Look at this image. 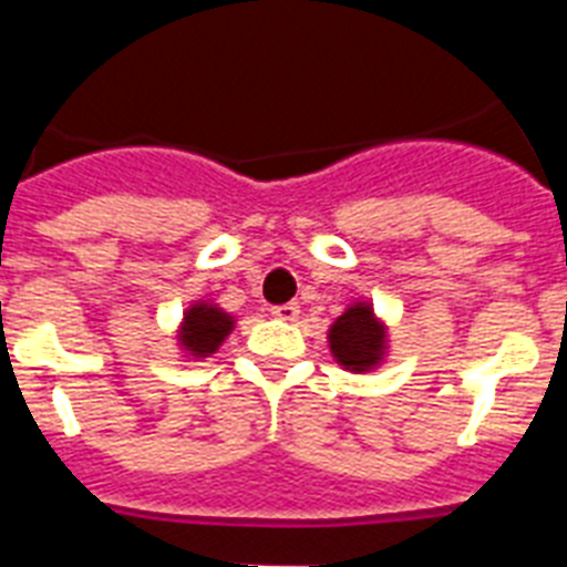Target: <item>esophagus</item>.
<instances>
[{"label":"esophagus","mask_w":567,"mask_h":567,"mask_svg":"<svg viewBox=\"0 0 567 567\" xmlns=\"http://www.w3.org/2000/svg\"><path fill=\"white\" fill-rule=\"evenodd\" d=\"M270 311H274V318L288 320V323L300 318V306H297V302H282V306H274Z\"/></svg>","instance_id":"esophagus-1"}]
</instances>
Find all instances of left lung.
<instances>
[{
  "label": "left lung",
  "mask_w": 567,
  "mask_h": 567,
  "mask_svg": "<svg viewBox=\"0 0 567 567\" xmlns=\"http://www.w3.org/2000/svg\"><path fill=\"white\" fill-rule=\"evenodd\" d=\"M385 323L373 315L368 302H353L329 327V350L347 371H373L385 359Z\"/></svg>",
  "instance_id": "8db88e82"
}]
</instances>
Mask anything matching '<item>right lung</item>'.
I'll return each mask as SVG.
<instances>
[{
  "instance_id": "add662e5",
  "label": "right lung",
  "mask_w": 567,
  "mask_h": 567,
  "mask_svg": "<svg viewBox=\"0 0 567 567\" xmlns=\"http://www.w3.org/2000/svg\"><path fill=\"white\" fill-rule=\"evenodd\" d=\"M235 327V318L217 309L214 302H194L179 327V344L182 350L194 359H205V355L217 353V347L226 341V336Z\"/></svg>"
}]
</instances>
